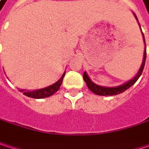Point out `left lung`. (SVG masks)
Wrapping results in <instances>:
<instances>
[{
	"label": "left lung",
	"mask_w": 149,
	"mask_h": 149,
	"mask_svg": "<svg viewBox=\"0 0 149 149\" xmlns=\"http://www.w3.org/2000/svg\"><path fill=\"white\" fill-rule=\"evenodd\" d=\"M135 19H137V17L136 15H134ZM138 20V19H137ZM140 26V24H139ZM141 27V26H140ZM142 33V32H141ZM142 36H143V40H144V43H145V39H144V34L142 33ZM146 46V44H145ZM146 55H147V52H146V48L144 50V56H143V60H142V63H141V65L137 72V74L135 75L134 77V78H132L131 80L128 81L127 83L122 84V85H119V86H116V87H103V86H99L96 84H94L91 78L89 77V76L87 75V73L84 72V75H83V77H84V82L86 83L88 88L95 94L97 95H99V96H113V95H117V94H120V93H123L126 90H128L130 87H131L134 83L138 80V78L140 77V76L142 73V71H143V68H144V65H145V61H146Z\"/></svg>",
	"instance_id": "obj_1"
}]
</instances>
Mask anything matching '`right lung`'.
Here are the masks:
<instances>
[{"instance_id":"right-lung-1","label":"right lung","mask_w":149,"mask_h":149,"mask_svg":"<svg viewBox=\"0 0 149 149\" xmlns=\"http://www.w3.org/2000/svg\"><path fill=\"white\" fill-rule=\"evenodd\" d=\"M65 74V72L62 75L60 79L58 81H57L55 84H53L50 86H47L45 88H43V89L34 90L32 91H26V90H19V91L21 92H23V94L25 96L32 97V98H36V99H40V98H45V97H51L52 95H53L55 92H57L59 90V87L62 84Z\"/></svg>"}]
</instances>
